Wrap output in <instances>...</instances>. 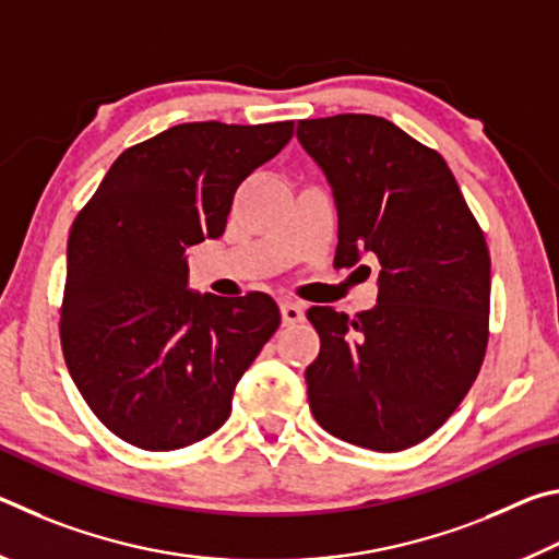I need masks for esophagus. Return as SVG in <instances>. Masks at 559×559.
<instances>
[{
    "label": "esophagus",
    "mask_w": 559,
    "mask_h": 559,
    "mask_svg": "<svg viewBox=\"0 0 559 559\" xmlns=\"http://www.w3.org/2000/svg\"><path fill=\"white\" fill-rule=\"evenodd\" d=\"M281 318H283V325H296L300 323L302 318H306V310H302L300 302H281Z\"/></svg>",
    "instance_id": "esophagus-1"
}]
</instances>
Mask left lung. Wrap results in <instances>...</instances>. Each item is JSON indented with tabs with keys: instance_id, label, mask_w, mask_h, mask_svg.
Listing matches in <instances>:
<instances>
[{
	"instance_id": "left-lung-1",
	"label": "left lung",
	"mask_w": 559,
	"mask_h": 559,
	"mask_svg": "<svg viewBox=\"0 0 559 559\" xmlns=\"http://www.w3.org/2000/svg\"><path fill=\"white\" fill-rule=\"evenodd\" d=\"M298 143L333 187L335 266L380 261L372 310L355 318L308 310L320 335L306 370L310 412L355 447L409 449L449 419L484 362V231L447 159L390 120L365 112L298 120Z\"/></svg>"
}]
</instances>
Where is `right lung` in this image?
<instances>
[{"instance_id":"right-lung-1","label":"right lung","mask_w":559,"mask_h":559,"mask_svg":"<svg viewBox=\"0 0 559 559\" xmlns=\"http://www.w3.org/2000/svg\"><path fill=\"white\" fill-rule=\"evenodd\" d=\"M293 138L182 122L122 153L75 216L61 306L66 367L122 441L173 451L229 419L234 390L281 325L266 293L187 288V249L219 239L234 192Z\"/></svg>"}]
</instances>
